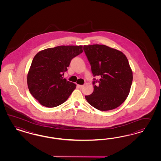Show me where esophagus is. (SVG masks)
I'll return each mask as SVG.
<instances>
[{
  "instance_id": "1",
  "label": "esophagus",
  "mask_w": 161,
  "mask_h": 161,
  "mask_svg": "<svg viewBox=\"0 0 161 161\" xmlns=\"http://www.w3.org/2000/svg\"><path fill=\"white\" fill-rule=\"evenodd\" d=\"M77 87H78V88H80V89H81L83 87V85H77Z\"/></svg>"
}]
</instances>
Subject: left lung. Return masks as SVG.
I'll return each mask as SVG.
<instances>
[{"mask_svg": "<svg viewBox=\"0 0 161 161\" xmlns=\"http://www.w3.org/2000/svg\"><path fill=\"white\" fill-rule=\"evenodd\" d=\"M84 51L91 65L94 76V91L85 97L88 103L101 111L120 106L128 96L133 73L126 55L120 51L104 45H84ZM96 82L98 85H95Z\"/></svg>", "mask_w": 161, "mask_h": 161, "instance_id": "obj_1", "label": "left lung"}]
</instances>
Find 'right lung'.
<instances>
[{
	"label": "right lung",
	"instance_id": "obj_1",
	"mask_svg": "<svg viewBox=\"0 0 161 161\" xmlns=\"http://www.w3.org/2000/svg\"><path fill=\"white\" fill-rule=\"evenodd\" d=\"M83 51L82 45H62L45 49L35 55L27 83L30 93L41 105L57 107L68 99L76 85L62 75L71 59Z\"/></svg>",
	"mask_w": 161,
	"mask_h": 161
}]
</instances>
